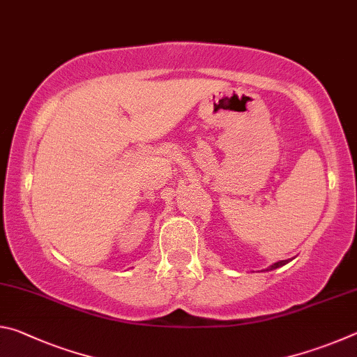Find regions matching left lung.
<instances>
[{"instance_id": "8db88e82", "label": "left lung", "mask_w": 357, "mask_h": 357, "mask_svg": "<svg viewBox=\"0 0 357 357\" xmlns=\"http://www.w3.org/2000/svg\"><path fill=\"white\" fill-rule=\"evenodd\" d=\"M287 263H288V259H282V261H277V263H274L273 266H269V268L266 269V271H273V269H275V268H280V266L287 264Z\"/></svg>"}]
</instances>
